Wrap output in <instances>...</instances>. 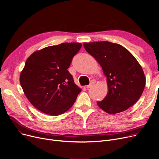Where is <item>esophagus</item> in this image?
<instances>
[{
    "label": "esophagus",
    "mask_w": 159,
    "mask_h": 159,
    "mask_svg": "<svg viewBox=\"0 0 159 159\" xmlns=\"http://www.w3.org/2000/svg\"><path fill=\"white\" fill-rule=\"evenodd\" d=\"M95 83H96V81H95L94 80H93L91 81V84H89V85L87 86H86V88H90L93 87V86L94 85V84H95Z\"/></svg>",
    "instance_id": "esophagus-1"
}]
</instances>
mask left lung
<instances>
[{"label": "left lung", "instance_id": "1", "mask_svg": "<svg viewBox=\"0 0 159 159\" xmlns=\"http://www.w3.org/2000/svg\"><path fill=\"white\" fill-rule=\"evenodd\" d=\"M83 45L98 62L107 77L108 92L103 100L97 102L98 107L111 114L132 107L141 97L146 84L138 61L127 49L117 43L99 41Z\"/></svg>", "mask_w": 159, "mask_h": 159}]
</instances>
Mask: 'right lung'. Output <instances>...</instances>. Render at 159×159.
<instances>
[{"mask_svg":"<svg viewBox=\"0 0 159 159\" xmlns=\"http://www.w3.org/2000/svg\"><path fill=\"white\" fill-rule=\"evenodd\" d=\"M80 43H63L34 52L25 62L20 83L29 101L41 112L58 116L66 112L81 91L69 68Z\"/></svg>","mask_w":159,"mask_h":159,"instance_id":"add662e5","label":"right lung"}]
</instances>
